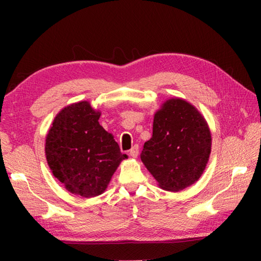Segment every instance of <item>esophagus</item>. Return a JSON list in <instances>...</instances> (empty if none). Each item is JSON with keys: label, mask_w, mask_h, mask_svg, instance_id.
<instances>
[{"label": "esophagus", "mask_w": 261, "mask_h": 261, "mask_svg": "<svg viewBox=\"0 0 261 261\" xmlns=\"http://www.w3.org/2000/svg\"><path fill=\"white\" fill-rule=\"evenodd\" d=\"M138 153H139L138 145H135V146L132 147V148L130 149V151H129L130 156H132V158H137V156H138Z\"/></svg>", "instance_id": "esophagus-1"}]
</instances>
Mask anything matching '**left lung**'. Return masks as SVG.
<instances>
[{"label":"left lung","mask_w":261,"mask_h":261,"mask_svg":"<svg viewBox=\"0 0 261 261\" xmlns=\"http://www.w3.org/2000/svg\"><path fill=\"white\" fill-rule=\"evenodd\" d=\"M212 138L201 114L182 99H170L154 115L153 136L140 159L163 190L179 191L199 179Z\"/></svg>","instance_id":"obj_1"}]
</instances>
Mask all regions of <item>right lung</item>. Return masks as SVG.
I'll list each match as a JSON object with an SVG mask.
<instances>
[{
  "label": "right lung",
  "instance_id": "obj_1",
  "mask_svg": "<svg viewBox=\"0 0 261 261\" xmlns=\"http://www.w3.org/2000/svg\"><path fill=\"white\" fill-rule=\"evenodd\" d=\"M100 113L87 101L57 114L46 138L47 162L68 191L91 198L102 193L125 154L99 124Z\"/></svg>",
  "mask_w": 261,
  "mask_h": 261
}]
</instances>
